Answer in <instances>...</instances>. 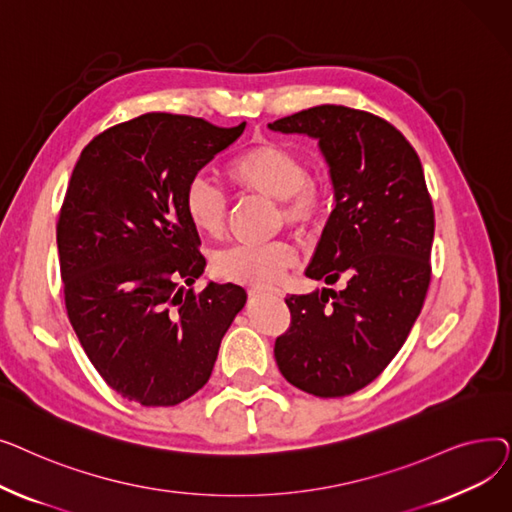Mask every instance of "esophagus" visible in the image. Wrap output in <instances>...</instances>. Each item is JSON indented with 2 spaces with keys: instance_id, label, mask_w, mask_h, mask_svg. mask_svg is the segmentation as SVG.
I'll return each mask as SVG.
<instances>
[{
  "instance_id": "34e87169",
  "label": "esophagus",
  "mask_w": 512,
  "mask_h": 512,
  "mask_svg": "<svg viewBox=\"0 0 512 512\" xmlns=\"http://www.w3.org/2000/svg\"><path fill=\"white\" fill-rule=\"evenodd\" d=\"M263 294H267V297H274V299L284 297V292L280 288H263V286L249 288V297H263Z\"/></svg>"
}]
</instances>
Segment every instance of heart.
<instances>
[{
  "label": "heart",
  "instance_id": "1",
  "mask_svg": "<svg viewBox=\"0 0 512 512\" xmlns=\"http://www.w3.org/2000/svg\"><path fill=\"white\" fill-rule=\"evenodd\" d=\"M230 180L240 193L276 201V224L297 234H311L324 224L330 209V188L324 178L309 174L307 159L286 143L263 141L230 164ZM182 207L188 222L205 236H220L228 222V199L205 172L186 180ZM297 261L282 240L265 245H232L213 255L215 278L234 284L263 286L276 282Z\"/></svg>",
  "mask_w": 512,
  "mask_h": 512
}]
</instances>
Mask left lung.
<instances>
[{
	"label": "left lung",
	"instance_id": "left-lung-1",
	"mask_svg": "<svg viewBox=\"0 0 512 512\" xmlns=\"http://www.w3.org/2000/svg\"><path fill=\"white\" fill-rule=\"evenodd\" d=\"M319 141L336 207L305 276L342 282L286 299L276 338L284 378L321 398L371 384L405 344L432 280L434 205L417 151L390 122L344 105H315L270 124Z\"/></svg>",
	"mask_w": 512,
	"mask_h": 512
}]
</instances>
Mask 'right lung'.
Returning a JSON list of instances; mask_svg holds the SVG:
<instances>
[{"instance_id":"obj_1","label":"right lung","mask_w":512,"mask_h":512,"mask_svg":"<svg viewBox=\"0 0 512 512\" xmlns=\"http://www.w3.org/2000/svg\"><path fill=\"white\" fill-rule=\"evenodd\" d=\"M245 126L143 114L99 132L72 170L58 220L68 319L105 384L143 407L199 392L247 303L236 284L195 292L205 257L182 207L186 180Z\"/></svg>"}]
</instances>
